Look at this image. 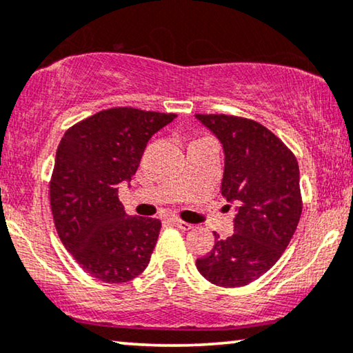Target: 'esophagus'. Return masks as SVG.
<instances>
[{"label": "esophagus", "mask_w": 353, "mask_h": 353, "mask_svg": "<svg viewBox=\"0 0 353 353\" xmlns=\"http://www.w3.org/2000/svg\"><path fill=\"white\" fill-rule=\"evenodd\" d=\"M174 225H177V228L182 229V231H189V229H192V224L185 223V221H181V219H171Z\"/></svg>", "instance_id": "esophagus-1"}]
</instances>
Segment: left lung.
Segmentation results:
<instances>
[{"instance_id":"1","label":"left lung","mask_w":353,"mask_h":353,"mask_svg":"<svg viewBox=\"0 0 353 353\" xmlns=\"http://www.w3.org/2000/svg\"><path fill=\"white\" fill-rule=\"evenodd\" d=\"M225 154L221 194L237 205L234 234L216 242L196 270L211 284L242 288L279 260L302 214L295 154L260 122L229 114H195Z\"/></svg>"}]
</instances>
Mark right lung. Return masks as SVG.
<instances>
[{
  "label": "right lung",
  "mask_w": 353,
  "mask_h": 353,
  "mask_svg": "<svg viewBox=\"0 0 353 353\" xmlns=\"http://www.w3.org/2000/svg\"><path fill=\"white\" fill-rule=\"evenodd\" d=\"M172 112L103 110L65 130L56 152L50 203L56 231L79 266L103 283H128L148 266L161 221L128 216L117 196L148 140Z\"/></svg>",
  "instance_id": "1"
}]
</instances>
